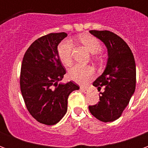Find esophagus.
<instances>
[{
  "label": "esophagus",
  "mask_w": 148,
  "mask_h": 148,
  "mask_svg": "<svg viewBox=\"0 0 148 148\" xmlns=\"http://www.w3.org/2000/svg\"><path fill=\"white\" fill-rule=\"evenodd\" d=\"M80 90H82V92H83V93H88V92H89V90H88L87 88H86V87L81 86L80 87Z\"/></svg>",
  "instance_id": "34e87169"
}]
</instances>
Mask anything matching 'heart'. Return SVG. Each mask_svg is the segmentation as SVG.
Wrapping results in <instances>:
<instances>
[{"instance_id":"heart-1","label":"heart","mask_w":148,"mask_h":148,"mask_svg":"<svg viewBox=\"0 0 148 148\" xmlns=\"http://www.w3.org/2000/svg\"><path fill=\"white\" fill-rule=\"evenodd\" d=\"M81 42L83 44L91 54H98L102 50L101 43L96 37L90 35H82L79 37ZM74 44L71 39H65L58 46V58L62 64L66 66H70L72 64V51ZM94 70L90 66L75 65L70 69L68 76L70 79L78 84L87 83L93 77Z\"/></svg>"}]
</instances>
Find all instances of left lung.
I'll return each mask as SVG.
<instances>
[{
    "label": "left lung",
    "mask_w": 148,
    "mask_h": 148,
    "mask_svg": "<svg viewBox=\"0 0 148 148\" xmlns=\"http://www.w3.org/2000/svg\"><path fill=\"white\" fill-rule=\"evenodd\" d=\"M90 33L106 45L108 61L102 74L93 83L98 90L105 86V91L100 93V101L89 109L97 120L111 122L121 116L136 90L135 58L127 43L113 32L91 30Z\"/></svg>",
    "instance_id": "1"
}]
</instances>
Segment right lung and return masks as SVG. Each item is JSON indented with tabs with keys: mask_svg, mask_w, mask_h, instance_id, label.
I'll list each match as a JSON object with an SVG mask.
<instances>
[{
	"mask_svg": "<svg viewBox=\"0 0 148 148\" xmlns=\"http://www.w3.org/2000/svg\"><path fill=\"white\" fill-rule=\"evenodd\" d=\"M67 36L51 33L34 41L25 52L21 71V90L30 114L38 122L54 125L67 111L71 92L79 90L72 82L60 83L66 70L58 55V45Z\"/></svg>",
	"mask_w": 148,
	"mask_h": 148,
	"instance_id": "obj_1",
	"label": "right lung"
}]
</instances>
